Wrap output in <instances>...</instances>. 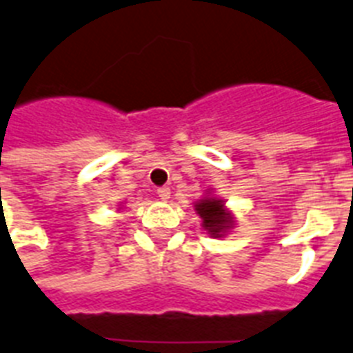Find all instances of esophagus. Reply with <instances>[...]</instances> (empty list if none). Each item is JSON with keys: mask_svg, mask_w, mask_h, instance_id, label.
Listing matches in <instances>:
<instances>
[{"mask_svg": "<svg viewBox=\"0 0 353 353\" xmlns=\"http://www.w3.org/2000/svg\"><path fill=\"white\" fill-rule=\"evenodd\" d=\"M157 194H159V198L160 200H170V196H171V189L170 188H159L157 189Z\"/></svg>", "mask_w": 353, "mask_h": 353, "instance_id": "obj_1", "label": "esophagus"}]
</instances>
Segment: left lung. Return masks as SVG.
Listing matches in <instances>:
<instances>
[{"label": "left lung", "mask_w": 353, "mask_h": 353, "mask_svg": "<svg viewBox=\"0 0 353 353\" xmlns=\"http://www.w3.org/2000/svg\"><path fill=\"white\" fill-rule=\"evenodd\" d=\"M194 211L202 218V229L208 231L211 238H223L234 227V216L225 208V202L211 193L194 203Z\"/></svg>", "instance_id": "left-lung-1"}]
</instances>
